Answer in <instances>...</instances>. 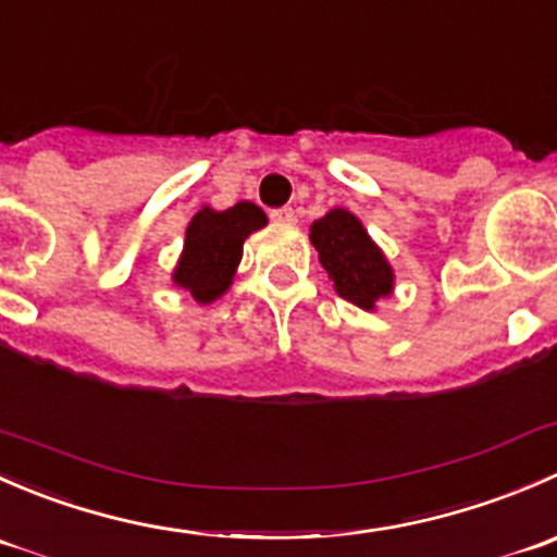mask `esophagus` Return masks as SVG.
<instances>
[{
  "mask_svg": "<svg viewBox=\"0 0 557 557\" xmlns=\"http://www.w3.org/2000/svg\"><path fill=\"white\" fill-rule=\"evenodd\" d=\"M269 218H272L274 223H283V226H294V223H296V212L290 210V207H280V210H272V212H269Z\"/></svg>",
  "mask_w": 557,
  "mask_h": 557,
  "instance_id": "1",
  "label": "esophagus"
}]
</instances>
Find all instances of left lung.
<instances>
[{
  "mask_svg": "<svg viewBox=\"0 0 557 557\" xmlns=\"http://www.w3.org/2000/svg\"><path fill=\"white\" fill-rule=\"evenodd\" d=\"M310 239L342 299L352 301L361 310H372L380 296L391 294V263L352 212L331 210L312 223Z\"/></svg>",
  "mask_w": 557,
  "mask_h": 557,
  "instance_id": "8db88e82",
  "label": "left lung"
}]
</instances>
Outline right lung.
Here are the masks:
<instances>
[{"instance_id": "add662e5", "label": "right lung", "mask_w": 557, "mask_h": 557, "mask_svg": "<svg viewBox=\"0 0 557 557\" xmlns=\"http://www.w3.org/2000/svg\"><path fill=\"white\" fill-rule=\"evenodd\" d=\"M261 226H267V215L252 201H239L223 212L210 207L196 212L185 232L183 258L172 274L174 283L190 290L201 305L215 301L232 285L247 234Z\"/></svg>"}]
</instances>
